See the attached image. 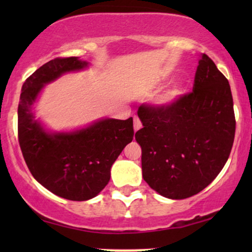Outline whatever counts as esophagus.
Masks as SVG:
<instances>
[{
  "label": "esophagus",
  "mask_w": 252,
  "mask_h": 252,
  "mask_svg": "<svg viewBox=\"0 0 252 252\" xmlns=\"http://www.w3.org/2000/svg\"><path fill=\"white\" fill-rule=\"evenodd\" d=\"M134 129H135V132L136 130H139L141 127H142V123H141V120L139 119V117H134Z\"/></svg>",
  "instance_id": "obj_1"
}]
</instances>
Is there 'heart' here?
Masks as SVG:
<instances>
[{"label":"heart","instance_id":"b5f03b06","mask_svg":"<svg viewBox=\"0 0 252 252\" xmlns=\"http://www.w3.org/2000/svg\"><path fill=\"white\" fill-rule=\"evenodd\" d=\"M182 93H184V87H182L180 84L172 86V87L170 89H167L163 95L159 96L158 103L161 105H170L180 97Z\"/></svg>","mask_w":252,"mask_h":252}]
</instances>
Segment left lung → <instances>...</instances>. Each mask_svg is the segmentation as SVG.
I'll return each mask as SVG.
<instances>
[{"instance_id":"obj_1","label":"left lung","mask_w":252,"mask_h":252,"mask_svg":"<svg viewBox=\"0 0 252 252\" xmlns=\"http://www.w3.org/2000/svg\"><path fill=\"white\" fill-rule=\"evenodd\" d=\"M137 116L143 179L164 197L198 194L225 166L235 136L233 97L208 55L198 62L192 92L170 105H140Z\"/></svg>"}]
</instances>
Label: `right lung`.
I'll list each match as a JSON object with an SVG mask.
<instances>
[{"label": "right lung", "instance_id": "obj_1", "mask_svg": "<svg viewBox=\"0 0 252 252\" xmlns=\"http://www.w3.org/2000/svg\"><path fill=\"white\" fill-rule=\"evenodd\" d=\"M78 57H57L24 82L18 105V140L24 159L35 180L60 197L87 201L110 180V170L134 136L133 118L103 119L73 133H47L31 109L48 82L65 72L81 70Z\"/></svg>", "mask_w": 252, "mask_h": 252}]
</instances>
